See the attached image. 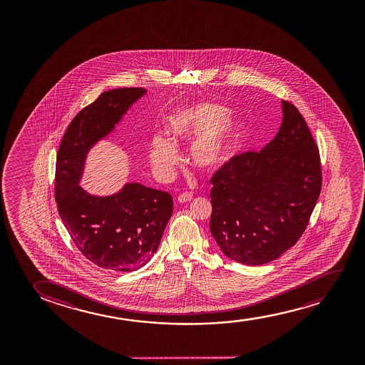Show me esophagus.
I'll use <instances>...</instances> for the list:
<instances>
[{
	"mask_svg": "<svg viewBox=\"0 0 365 365\" xmlns=\"http://www.w3.org/2000/svg\"><path fill=\"white\" fill-rule=\"evenodd\" d=\"M192 198H193V195L185 192V193H182V195H178V202H180V203H187V202H190Z\"/></svg>",
	"mask_w": 365,
	"mask_h": 365,
	"instance_id": "1",
	"label": "esophagus"
}]
</instances>
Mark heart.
I'll list each match as a JSON object with an SVG mask.
<instances>
[{
  "label": "heart",
  "mask_w": 365,
  "mask_h": 365,
  "mask_svg": "<svg viewBox=\"0 0 365 365\" xmlns=\"http://www.w3.org/2000/svg\"><path fill=\"white\" fill-rule=\"evenodd\" d=\"M167 133L170 140L185 143L195 140L190 160L195 168L212 170L233 155L243 135V125L227 113L225 106L200 102L175 110L168 117ZM150 162L157 175L168 180L173 175L180 155L170 140L155 135L150 143Z\"/></svg>",
  "instance_id": "1"
}]
</instances>
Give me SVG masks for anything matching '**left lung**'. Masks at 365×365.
<instances>
[{
	"label": "left lung",
	"mask_w": 365,
	"mask_h": 365,
	"mask_svg": "<svg viewBox=\"0 0 365 365\" xmlns=\"http://www.w3.org/2000/svg\"><path fill=\"white\" fill-rule=\"evenodd\" d=\"M282 105L274 138L263 150L233 155L210 177V233L242 264H265L292 248L322 190L319 148L298 108Z\"/></svg>",
	"instance_id": "8db88e82"
}]
</instances>
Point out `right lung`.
Masks as SVG:
<instances>
[{
  "label": "right lung",
  "instance_id": "1",
  "mask_svg": "<svg viewBox=\"0 0 365 365\" xmlns=\"http://www.w3.org/2000/svg\"><path fill=\"white\" fill-rule=\"evenodd\" d=\"M145 88L107 91L81 110L66 130L56 158L55 197L76 247L105 269L132 272L150 262L173 212L168 192L138 183L112 197H93L78 185L86 153L105 137Z\"/></svg>",
  "mask_w": 365,
  "mask_h": 365
}]
</instances>
